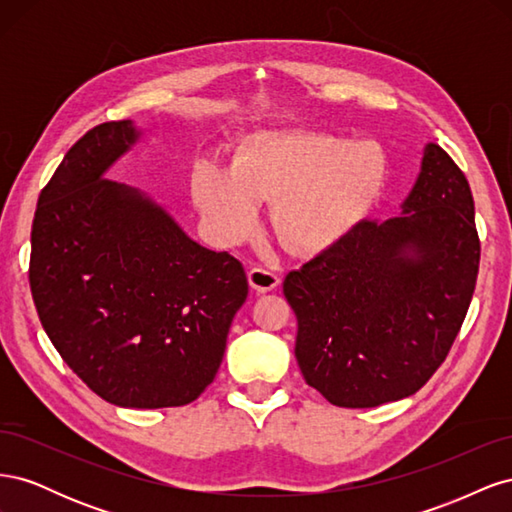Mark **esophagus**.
I'll return each instance as SVG.
<instances>
[{
	"label": "esophagus",
	"mask_w": 512,
	"mask_h": 512,
	"mask_svg": "<svg viewBox=\"0 0 512 512\" xmlns=\"http://www.w3.org/2000/svg\"><path fill=\"white\" fill-rule=\"evenodd\" d=\"M247 280H250V286L258 292H269V290L280 286V275L273 273L271 269H265V267L250 269V273H247Z\"/></svg>",
	"instance_id": "34e87169"
}]
</instances>
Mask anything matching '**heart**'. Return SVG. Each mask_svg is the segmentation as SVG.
Returning <instances> with one entry per match:
<instances>
[{
	"label": "heart",
	"mask_w": 512,
	"mask_h": 512,
	"mask_svg": "<svg viewBox=\"0 0 512 512\" xmlns=\"http://www.w3.org/2000/svg\"><path fill=\"white\" fill-rule=\"evenodd\" d=\"M386 183L380 145L314 132L256 138L237 166L200 160L192 198L209 235L243 241L258 224L260 200H275L273 224L299 252H320L348 237L374 209Z\"/></svg>",
	"instance_id": "b5f03b06"
}]
</instances>
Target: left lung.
Segmentation results:
<instances>
[{"mask_svg": "<svg viewBox=\"0 0 512 512\" xmlns=\"http://www.w3.org/2000/svg\"><path fill=\"white\" fill-rule=\"evenodd\" d=\"M478 260L470 183L429 143L401 215L363 220L286 275L305 382L339 408L414 395L455 342Z\"/></svg>", "mask_w": 512, "mask_h": 512, "instance_id": "8db88e82", "label": "left lung"}]
</instances>
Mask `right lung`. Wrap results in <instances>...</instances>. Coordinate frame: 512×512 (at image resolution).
<instances>
[{
	"label": "right lung",
	"instance_id": "add662e5",
	"mask_svg": "<svg viewBox=\"0 0 512 512\" xmlns=\"http://www.w3.org/2000/svg\"><path fill=\"white\" fill-rule=\"evenodd\" d=\"M141 132L79 138L40 192L29 286L42 327L91 391L121 408L192 404L247 299L243 265L192 241L149 196L104 179Z\"/></svg>",
	"mask_w": 512,
	"mask_h": 512
}]
</instances>
